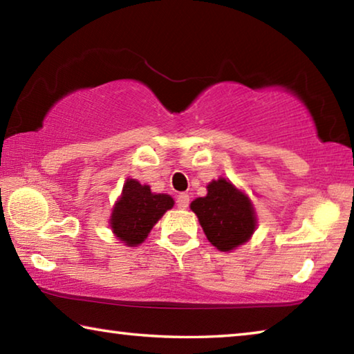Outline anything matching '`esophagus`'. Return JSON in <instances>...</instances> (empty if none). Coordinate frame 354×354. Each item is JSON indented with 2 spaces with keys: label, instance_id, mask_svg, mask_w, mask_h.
<instances>
[{
  "label": "esophagus",
  "instance_id": "esophagus-1",
  "mask_svg": "<svg viewBox=\"0 0 354 354\" xmlns=\"http://www.w3.org/2000/svg\"><path fill=\"white\" fill-rule=\"evenodd\" d=\"M189 201H190V196L187 194H179L178 200H176V205H178L179 209H187Z\"/></svg>",
  "mask_w": 354,
  "mask_h": 354
}]
</instances>
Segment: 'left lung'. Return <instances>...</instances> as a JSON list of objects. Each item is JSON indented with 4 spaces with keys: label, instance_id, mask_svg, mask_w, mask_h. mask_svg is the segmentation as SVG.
<instances>
[{
    "label": "left lung",
    "instance_id": "obj_1",
    "mask_svg": "<svg viewBox=\"0 0 354 354\" xmlns=\"http://www.w3.org/2000/svg\"><path fill=\"white\" fill-rule=\"evenodd\" d=\"M207 241L218 251H232L254 234L257 217L253 203L230 179L218 178L207 184L206 196L190 203Z\"/></svg>",
    "mask_w": 354,
    "mask_h": 354
}]
</instances>
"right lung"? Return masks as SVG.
Listing matches in <instances>:
<instances>
[{
	"instance_id": "obj_1",
	"label": "right lung",
	"mask_w": 354,
	"mask_h": 354,
	"mask_svg": "<svg viewBox=\"0 0 354 354\" xmlns=\"http://www.w3.org/2000/svg\"><path fill=\"white\" fill-rule=\"evenodd\" d=\"M173 206L175 200L170 195L154 194L149 185L128 178L112 207L109 218L112 234L127 247H137L145 242L153 226Z\"/></svg>"
}]
</instances>
